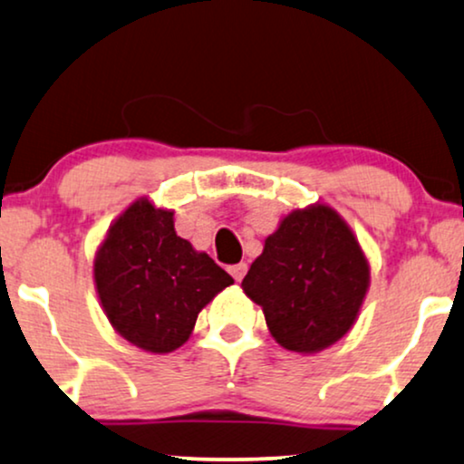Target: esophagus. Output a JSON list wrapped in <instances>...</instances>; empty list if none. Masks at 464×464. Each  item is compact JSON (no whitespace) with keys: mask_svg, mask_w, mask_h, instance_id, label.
<instances>
[{"mask_svg":"<svg viewBox=\"0 0 464 464\" xmlns=\"http://www.w3.org/2000/svg\"><path fill=\"white\" fill-rule=\"evenodd\" d=\"M246 272H248V266H246V263H236V266H231V267H228V274H231L233 278L237 280V283H239V280L244 278Z\"/></svg>","mask_w":464,"mask_h":464,"instance_id":"esophagus-1","label":"esophagus"}]
</instances>
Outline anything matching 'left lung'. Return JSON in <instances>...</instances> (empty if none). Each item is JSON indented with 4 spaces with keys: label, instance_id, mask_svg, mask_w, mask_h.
Instances as JSON below:
<instances>
[{
    "label": "left lung",
    "instance_id": "obj_1",
    "mask_svg": "<svg viewBox=\"0 0 464 464\" xmlns=\"http://www.w3.org/2000/svg\"><path fill=\"white\" fill-rule=\"evenodd\" d=\"M285 349L314 353L351 330L368 289L366 256L325 205L291 212L244 278Z\"/></svg>",
    "mask_w": 464,
    "mask_h": 464
}]
</instances>
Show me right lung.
<instances>
[{"label": "right lung", "instance_id": "1", "mask_svg": "<svg viewBox=\"0 0 464 464\" xmlns=\"http://www.w3.org/2000/svg\"><path fill=\"white\" fill-rule=\"evenodd\" d=\"M93 278L111 325L137 347L169 353L190 336L197 316L233 278L175 233L173 212L148 198L109 228Z\"/></svg>", "mask_w": 464, "mask_h": 464}]
</instances>
